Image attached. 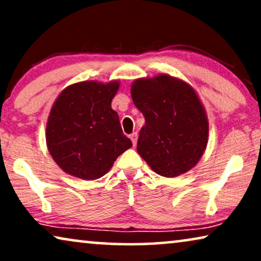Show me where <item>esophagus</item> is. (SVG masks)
<instances>
[{
  "label": "esophagus",
  "instance_id": "34e87169",
  "mask_svg": "<svg viewBox=\"0 0 261 261\" xmlns=\"http://www.w3.org/2000/svg\"><path fill=\"white\" fill-rule=\"evenodd\" d=\"M129 138H130L132 142H133V145H134V146L137 145V141H138V134L135 133V132H134V133H132V134L129 135Z\"/></svg>",
  "mask_w": 261,
  "mask_h": 261
}]
</instances>
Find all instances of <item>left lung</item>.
<instances>
[{"label":"left lung","mask_w":261,"mask_h":261,"mask_svg":"<svg viewBox=\"0 0 261 261\" xmlns=\"http://www.w3.org/2000/svg\"><path fill=\"white\" fill-rule=\"evenodd\" d=\"M130 94L145 117L138 153L155 173L177 177L191 170L204 153L209 124L191 85L169 74L139 78Z\"/></svg>","instance_id":"8db88e82"}]
</instances>
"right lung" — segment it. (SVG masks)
<instances>
[{
	"label": "right lung",
	"mask_w": 261,
	"mask_h": 261,
	"mask_svg": "<svg viewBox=\"0 0 261 261\" xmlns=\"http://www.w3.org/2000/svg\"><path fill=\"white\" fill-rule=\"evenodd\" d=\"M119 87L117 81L81 82L64 89L56 99L46 126V144L66 173L84 180L97 179L132 147L119 115L112 109Z\"/></svg>",
	"instance_id": "add662e5"
}]
</instances>
